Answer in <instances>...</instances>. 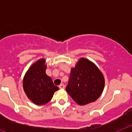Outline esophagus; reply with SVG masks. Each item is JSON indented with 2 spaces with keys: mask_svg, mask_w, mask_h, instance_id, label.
Listing matches in <instances>:
<instances>
[{
  "mask_svg": "<svg viewBox=\"0 0 132 132\" xmlns=\"http://www.w3.org/2000/svg\"><path fill=\"white\" fill-rule=\"evenodd\" d=\"M59 87L61 89H64V88H65V85H64V84H61V85H59Z\"/></svg>",
  "mask_w": 132,
  "mask_h": 132,
  "instance_id": "34e87169",
  "label": "esophagus"
}]
</instances>
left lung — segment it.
I'll use <instances>...</instances> for the list:
<instances>
[{
    "instance_id": "obj_1",
    "label": "left lung",
    "mask_w": 132,
    "mask_h": 132,
    "mask_svg": "<svg viewBox=\"0 0 132 132\" xmlns=\"http://www.w3.org/2000/svg\"><path fill=\"white\" fill-rule=\"evenodd\" d=\"M104 85V77L98 67L91 61L81 57L71 69L66 91L76 103L84 106L100 97Z\"/></svg>"
}]
</instances>
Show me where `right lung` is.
<instances>
[{
	"instance_id": "1",
	"label": "right lung",
	"mask_w": 132,
	"mask_h": 132,
	"mask_svg": "<svg viewBox=\"0 0 132 132\" xmlns=\"http://www.w3.org/2000/svg\"><path fill=\"white\" fill-rule=\"evenodd\" d=\"M46 60L41 58L29 67L23 78V89L30 101L36 105H44L59 89L45 73Z\"/></svg>"
}]
</instances>
